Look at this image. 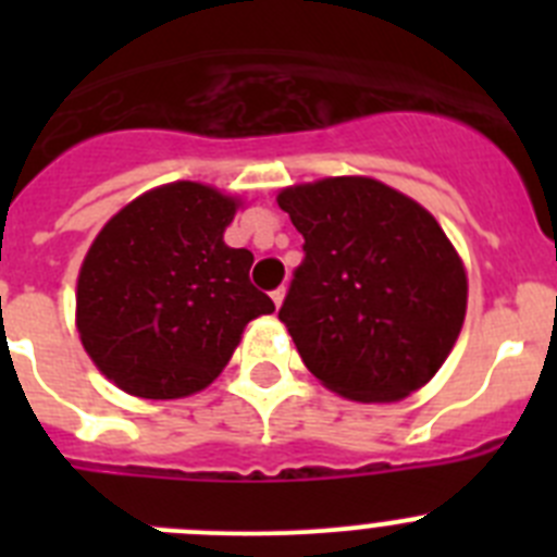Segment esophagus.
<instances>
[{
    "label": "esophagus",
    "instance_id": "1",
    "mask_svg": "<svg viewBox=\"0 0 557 557\" xmlns=\"http://www.w3.org/2000/svg\"><path fill=\"white\" fill-rule=\"evenodd\" d=\"M270 298H273V304H275V307H282V304H284V298H287V287H278V289H273V293H270Z\"/></svg>",
    "mask_w": 557,
    "mask_h": 557
}]
</instances>
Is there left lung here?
<instances>
[{"mask_svg": "<svg viewBox=\"0 0 557 557\" xmlns=\"http://www.w3.org/2000/svg\"><path fill=\"white\" fill-rule=\"evenodd\" d=\"M275 200L307 250L278 309L304 366L362 405L421 391L455 348L469 304L441 223L368 175L284 186Z\"/></svg>", "mask_w": 557, "mask_h": 557, "instance_id": "8db88e82", "label": "left lung"}]
</instances>
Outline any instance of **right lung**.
<instances>
[{
    "mask_svg": "<svg viewBox=\"0 0 557 557\" xmlns=\"http://www.w3.org/2000/svg\"><path fill=\"white\" fill-rule=\"evenodd\" d=\"M243 198L172 181L122 206L77 273L75 326L97 371L136 398L200 393L245 326L273 312L250 284L253 253L223 239Z\"/></svg>",
    "mask_w": 557,
    "mask_h": 557,
    "instance_id": "1",
    "label": "right lung"
}]
</instances>
